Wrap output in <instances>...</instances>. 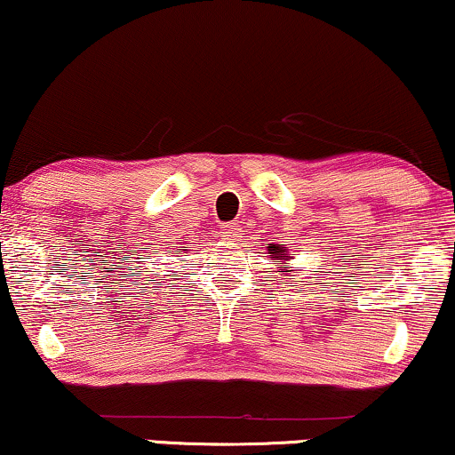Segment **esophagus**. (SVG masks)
I'll list each match as a JSON object with an SVG mask.
<instances>
[{
	"mask_svg": "<svg viewBox=\"0 0 455 455\" xmlns=\"http://www.w3.org/2000/svg\"><path fill=\"white\" fill-rule=\"evenodd\" d=\"M221 238L226 240V242H234L235 240V235L240 234V226L238 223H226V226L221 228Z\"/></svg>",
	"mask_w": 455,
	"mask_h": 455,
	"instance_id": "1",
	"label": "esophagus"
}]
</instances>
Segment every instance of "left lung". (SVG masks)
I'll return each mask as SVG.
<instances>
[{"label":"left lung","mask_w":455,"mask_h":455,"mask_svg":"<svg viewBox=\"0 0 455 455\" xmlns=\"http://www.w3.org/2000/svg\"><path fill=\"white\" fill-rule=\"evenodd\" d=\"M288 255V249L284 244H269L267 246V257L271 259L274 263H282ZM292 271V269H291Z\"/></svg>","instance_id":"8db88e82"}]
</instances>
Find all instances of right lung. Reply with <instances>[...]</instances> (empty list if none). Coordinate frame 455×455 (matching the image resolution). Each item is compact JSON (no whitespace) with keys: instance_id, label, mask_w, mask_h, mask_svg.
Wrapping results in <instances>:
<instances>
[{"instance_id":"add662e5","label":"right lung","mask_w":455,"mask_h":455,"mask_svg":"<svg viewBox=\"0 0 455 455\" xmlns=\"http://www.w3.org/2000/svg\"><path fill=\"white\" fill-rule=\"evenodd\" d=\"M184 249H186V246H184Z\"/></svg>"}]
</instances>
